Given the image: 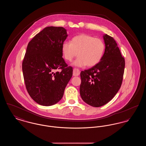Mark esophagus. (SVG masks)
Returning <instances> with one entry per match:
<instances>
[{
  "mask_svg": "<svg viewBox=\"0 0 146 146\" xmlns=\"http://www.w3.org/2000/svg\"><path fill=\"white\" fill-rule=\"evenodd\" d=\"M80 70L77 69V68H74L73 70V76H78L79 74H80Z\"/></svg>",
  "mask_w": 146,
  "mask_h": 146,
  "instance_id": "esophagus-1",
  "label": "esophagus"
}]
</instances>
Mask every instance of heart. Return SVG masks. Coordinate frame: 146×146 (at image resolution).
I'll return each instance as SVG.
<instances>
[{"instance_id":"heart-1","label":"heart","mask_w":146,"mask_h":146,"mask_svg":"<svg viewBox=\"0 0 146 146\" xmlns=\"http://www.w3.org/2000/svg\"><path fill=\"white\" fill-rule=\"evenodd\" d=\"M105 45L103 40L90 35L82 34L73 37L70 42H63L61 51L64 58L71 61L74 57H79L73 62L76 67L85 66L92 67L102 60L104 55Z\"/></svg>"}]
</instances>
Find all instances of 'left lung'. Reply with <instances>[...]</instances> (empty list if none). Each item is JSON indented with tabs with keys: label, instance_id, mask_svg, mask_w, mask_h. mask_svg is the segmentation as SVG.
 I'll return each mask as SVG.
<instances>
[{
	"label": "left lung",
	"instance_id": "1",
	"mask_svg": "<svg viewBox=\"0 0 146 146\" xmlns=\"http://www.w3.org/2000/svg\"><path fill=\"white\" fill-rule=\"evenodd\" d=\"M104 55L101 61L80 73V94L84 101L95 107L110 102L121 85L125 60L115 40L108 35L103 36Z\"/></svg>",
	"mask_w": 146,
	"mask_h": 146
}]
</instances>
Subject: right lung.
I'll use <instances>...</instances> for the list:
<instances>
[{
  "label": "right lung",
  "instance_id": "1",
  "mask_svg": "<svg viewBox=\"0 0 146 146\" xmlns=\"http://www.w3.org/2000/svg\"><path fill=\"white\" fill-rule=\"evenodd\" d=\"M68 36L62 27H47L29 42L22 62L24 80L35 102L50 106L62 98L73 68L62 58L61 46ZM61 69V72H54Z\"/></svg>",
  "mask_w": 146,
  "mask_h": 146
}]
</instances>
